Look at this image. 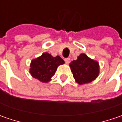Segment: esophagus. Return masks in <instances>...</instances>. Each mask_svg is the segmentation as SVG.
<instances>
[{"mask_svg":"<svg viewBox=\"0 0 122 122\" xmlns=\"http://www.w3.org/2000/svg\"><path fill=\"white\" fill-rule=\"evenodd\" d=\"M64 61H65V62H66V64H68L71 62V59L68 58H65L64 59Z\"/></svg>","mask_w":122,"mask_h":122,"instance_id":"obj_1","label":"esophagus"}]
</instances>
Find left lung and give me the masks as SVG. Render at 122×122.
<instances>
[{
	"label": "left lung",
	"instance_id": "8db88e82",
	"mask_svg": "<svg viewBox=\"0 0 122 122\" xmlns=\"http://www.w3.org/2000/svg\"><path fill=\"white\" fill-rule=\"evenodd\" d=\"M75 81L79 85L90 83L99 75V64L85 54H80L69 64Z\"/></svg>",
	"mask_w": 122,
	"mask_h": 122
}]
</instances>
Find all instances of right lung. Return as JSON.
Masks as SVG:
<instances>
[{"mask_svg": "<svg viewBox=\"0 0 122 122\" xmlns=\"http://www.w3.org/2000/svg\"><path fill=\"white\" fill-rule=\"evenodd\" d=\"M64 63L63 59L59 56L53 57L51 54L45 52L31 61L30 73L32 77L40 81L47 83L51 81L58 66Z\"/></svg>", "mask_w": 122, "mask_h": 122, "instance_id": "1", "label": "right lung"}]
</instances>
